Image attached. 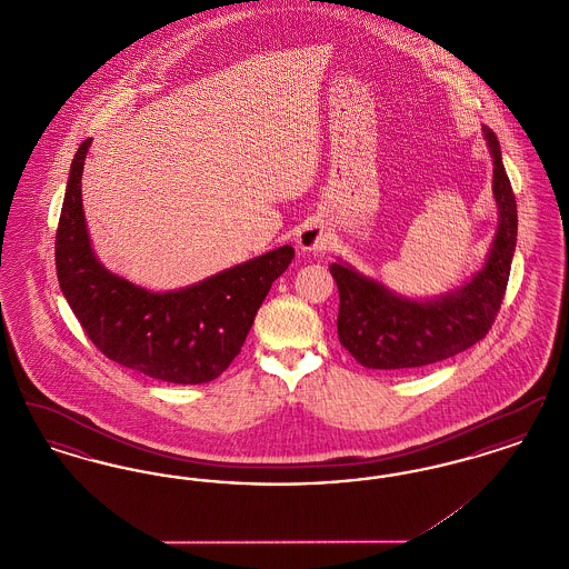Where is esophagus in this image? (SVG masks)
I'll list each match as a JSON object with an SVG mask.
<instances>
[{
    "label": "esophagus",
    "mask_w": 569,
    "mask_h": 569,
    "mask_svg": "<svg viewBox=\"0 0 569 569\" xmlns=\"http://www.w3.org/2000/svg\"><path fill=\"white\" fill-rule=\"evenodd\" d=\"M300 251H322L330 243V234L326 232L325 226L318 221H311L300 228L297 237Z\"/></svg>",
    "instance_id": "1"
}]
</instances>
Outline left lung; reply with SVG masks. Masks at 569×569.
I'll use <instances>...</instances> for the list:
<instances>
[{"label":"left lung","mask_w":569,"mask_h":569,"mask_svg":"<svg viewBox=\"0 0 569 569\" xmlns=\"http://www.w3.org/2000/svg\"><path fill=\"white\" fill-rule=\"evenodd\" d=\"M492 158V193L499 226L487 262L459 290L431 300L390 292L346 262L330 264L339 288L341 346L369 369H416L465 352L487 337L508 288L516 249V198L501 162L499 140L485 128Z\"/></svg>","instance_id":"obj_1"}]
</instances>
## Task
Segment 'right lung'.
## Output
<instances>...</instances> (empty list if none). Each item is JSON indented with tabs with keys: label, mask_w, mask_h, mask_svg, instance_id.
Masks as SVG:
<instances>
[{
	"label": "right lung",
	"mask_w": 569,
	"mask_h": 569,
	"mask_svg": "<svg viewBox=\"0 0 569 569\" xmlns=\"http://www.w3.org/2000/svg\"><path fill=\"white\" fill-rule=\"evenodd\" d=\"M91 138L79 147L54 237L63 297L93 346L110 360L170 383L219 378L243 348L272 281L295 249L283 244L174 292H149L96 258L82 213L81 177Z\"/></svg>",
	"instance_id": "add662e5"
}]
</instances>
